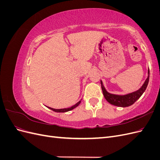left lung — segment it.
Listing matches in <instances>:
<instances>
[{
	"mask_svg": "<svg viewBox=\"0 0 160 160\" xmlns=\"http://www.w3.org/2000/svg\"><path fill=\"white\" fill-rule=\"evenodd\" d=\"M149 69H148V77L141 88L138 90L132 92V93H129L125 95H117L109 93L105 88L102 81H101V89H102L104 98L111 105H113L115 106H118V107L121 108L129 107V106L133 105L135 101L139 99L140 97H141L142 94L144 93V91H146L149 83Z\"/></svg>",
	"mask_w": 160,
	"mask_h": 160,
	"instance_id": "8db88e82",
	"label": "left lung"
}]
</instances>
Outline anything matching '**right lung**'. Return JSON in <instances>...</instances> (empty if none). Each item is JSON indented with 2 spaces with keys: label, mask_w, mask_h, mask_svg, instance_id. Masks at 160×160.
Returning <instances> with one entry per match:
<instances>
[{
  "label": "right lung",
  "mask_w": 160,
  "mask_h": 160,
  "mask_svg": "<svg viewBox=\"0 0 160 160\" xmlns=\"http://www.w3.org/2000/svg\"><path fill=\"white\" fill-rule=\"evenodd\" d=\"M81 102V100H80L79 102H77L75 105H74L73 106H72V107L71 108H65V109H54V108H49V107H47L48 108H49L50 109L52 110L53 111H55V112H57V113H65V112H67V111H69L72 109H73L75 108H76L77 106H78Z\"/></svg>",
  "instance_id": "1"
}]
</instances>
